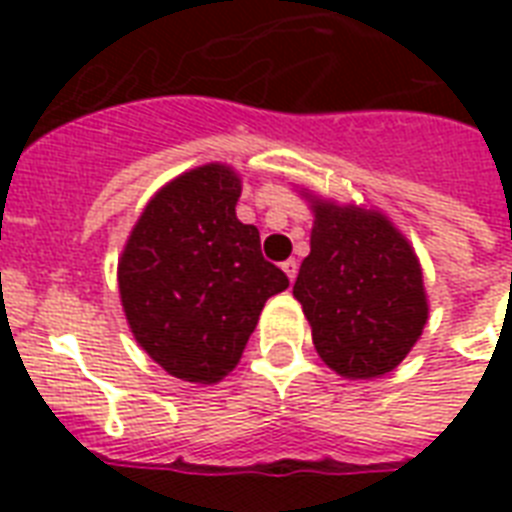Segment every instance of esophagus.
I'll list each match as a JSON object with an SVG mask.
<instances>
[{
	"mask_svg": "<svg viewBox=\"0 0 512 512\" xmlns=\"http://www.w3.org/2000/svg\"><path fill=\"white\" fill-rule=\"evenodd\" d=\"M281 268H284V273H287V276H289V281L297 279V268H300V265H297L295 257H289L287 263H281Z\"/></svg>",
	"mask_w": 512,
	"mask_h": 512,
	"instance_id": "1",
	"label": "esophagus"
}]
</instances>
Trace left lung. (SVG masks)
Instances as JSON below:
<instances>
[{
    "label": "left lung",
    "instance_id": "1",
    "mask_svg": "<svg viewBox=\"0 0 512 512\" xmlns=\"http://www.w3.org/2000/svg\"><path fill=\"white\" fill-rule=\"evenodd\" d=\"M311 255L292 295L311 321L313 345L342 377L396 369L428 321L422 271L409 241L380 215L313 201Z\"/></svg>",
    "mask_w": 512,
    "mask_h": 512
}]
</instances>
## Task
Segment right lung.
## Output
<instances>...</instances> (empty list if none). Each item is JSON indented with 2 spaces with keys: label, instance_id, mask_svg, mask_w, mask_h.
<instances>
[{
  "label": "right lung",
  "instance_id": "obj_1",
  "mask_svg": "<svg viewBox=\"0 0 512 512\" xmlns=\"http://www.w3.org/2000/svg\"><path fill=\"white\" fill-rule=\"evenodd\" d=\"M241 180L204 164L164 185L143 209L119 263V295L135 340L164 372L217 382L239 364L268 297L287 273L236 217Z\"/></svg>",
  "mask_w": 512,
  "mask_h": 512
}]
</instances>
